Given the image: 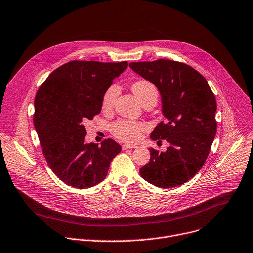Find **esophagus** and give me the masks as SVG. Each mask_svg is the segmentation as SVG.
Returning <instances> with one entry per match:
<instances>
[{"instance_id":"1","label":"esophagus","mask_w":253,"mask_h":253,"mask_svg":"<svg viewBox=\"0 0 253 253\" xmlns=\"http://www.w3.org/2000/svg\"><path fill=\"white\" fill-rule=\"evenodd\" d=\"M136 145H132V144H124L122 145V149L123 150H126V149H132V148H135Z\"/></svg>"}]
</instances>
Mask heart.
Returning a JSON list of instances; mask_svg holds the SVG:
<instances>
[{
  "label": "heart",
  "mask_w": 253,
  "mask_h": 253,
  "mask_svg": "<svg viewBox=\"0 0 253 253\" xmlns=\"http://www.w3.org/2000/svg\"><path fill=\"white\" fill-rule=\"evenodd\" d=\"M131 89L134 95L138 98L140 103L143 105L149 101H157L158 91L156 86L149 81L141 80L132 84ZM119 94V87L117 84H111L102 97V109L109 111L113 108ZM145 130V125L141 122L133 120L120 119L111 125V132L122 141L125 142H136L138 140L142 132Z\"/></svg>",
  "instance_id": "heart-1"
}]
</instances>
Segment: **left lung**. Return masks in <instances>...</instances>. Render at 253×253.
<instances>
[{"mask_svg":"<svg viewBox=\"0 0 253 253\" xmlns=\"http://www.w3.org/2000/svg\"><path fill=\"white\" fill-rule=\"evenodd\" d=\"M132 70L159 90L166 121L152 131V140L166 139L159 152L149 148V163L140 175L158 188H173L202 169L217 132V103L208 82L192 66L169 59L131 62Z\"/></svg>","mask_w":253,"mask_h":253,"instance_id":"left-lung-1","label":"left lung"}]
</instances>
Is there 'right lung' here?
<instances>
[{
    "label": "right lung",
    "mask_w": 253,
    "mask_h": 253,
    "mask_svg": "<svg viewBox=\"0 0 253 253\" xmlns=\"http://www.w3.org/2000/svg\"><path fill=\"white\" fill-rule=\"evenodd\" d=\"M128 66L127 61L73 60L53 71L34 101L33 122L43 155L54 174L77 189L105 179L112 159L121 151L113 139L84 143V123L102 110V97Z\"/></svg>",
    "instance_id": "add662e5"
}]
</instances>
